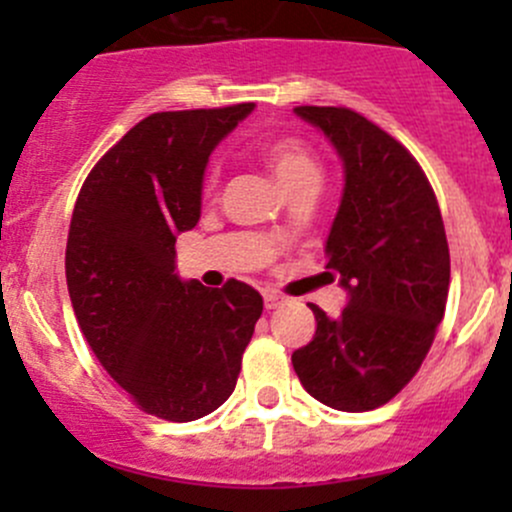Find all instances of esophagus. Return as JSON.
Segmentation results:
<instances>
[{"label": "esophagus", "mask_w": 512, "mask_h": 512, "mask_svg": "<svg viewBox=\"0 0 512 512\" xmlns=\"http://www.w3.org/2000/svg\"><path fill=\"white\" fill-rule=\"evenodd\" d=\"M262 297H265V307L267 309H277V307H282V304L287 302L285 294L275 292V289H265V292H262Z\"/></svg>", "instance_id": "34e87169"}]
</instances>
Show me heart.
Segmentation results:
<instances>
[{"label": "heart", "instance_id": "1", "mask_svg": "<svg viewBox=\"0 0 512 512\" xmlns=\"http://www.w3.org/2000/svg\"><path fill=\"white\" fill-rule=\"evenodd\" d=\"M257 156L265 160L267 168L277 178V183L292 193L294 188L302 185H317L319 183V163L314 158L312 148L294 136H280L265 141L257 146ZM215 175L205 180V195L213 193Z\"/></svg>", "mask_w": 512, "mask_h": 512}]
</instances>
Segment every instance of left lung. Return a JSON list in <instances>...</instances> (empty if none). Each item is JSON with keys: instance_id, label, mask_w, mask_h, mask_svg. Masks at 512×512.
Segmentation results:
<instances>
[{"instance_id": "1", "label": "left lung", "mask_w": 512, "mask_h": 512, "mask_svg": "<svg viewBox=\"0 0 512 512\" xmlns=\"http://www.w3.org/2000/svg\"><path fill=\"white\" fill-rule=\"evenodd\" d=\"M327 136L344 168L329 230V280L347 307L327 317L309 304L317 332L292 354L304 389L337 411H371L418 371L446 312L451 257L436 195L416 158L356 111L297 106Z\"/></svg>"}]
</instances>
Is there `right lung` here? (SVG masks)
Instances as JSON below:
<instances>
[{"label": "right lung", "instance_id": "add662e5", "mask_svg": "<svg viewBox=\"0 0 512 512\" xmlns=\"http://www.w3.org/2000/svg\"><path fill=\"white\" fill-rule=\"evenodd\" d=\"M255 108L151 113L96 163L76 200L66 285L86 342L146 414L195 421L235 391L262 314L245 282L180 280L175 237L193 230L210 153Z\"/></svg>", "mask_w": 512, "mask_h": 512}]
</instances>
